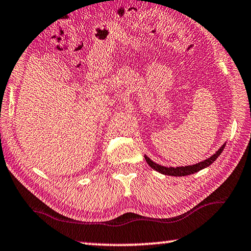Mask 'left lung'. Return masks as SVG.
<instances>
[{
  "label": "left lung",
  "instance_id": "8db88e82",
  "mask_svg": "<svg viewBox=\"0 0 251 251\" xmlns=\"http://www.w3.org/2000/svg\"><path fill=\"white\" fill-rule=\"evenodd\" d=\"M225 146H226V143H224V145L219 148V150L215 152L214 155H211L209 158H207L205 160L201 161V163H197L195 165H189V166H179V167H165V166H161V165L155 163V161H152L150 157L144 155L145 157V159L147 161V164L150 165V166L155 169L156 172H158L160 174H163V175H168V176H175V177H181V176H188V175H192V174L197 173L199 171H201V169L206 168L208 166H210V165L214 163V161L218 158L219 155L222 154V151H224Z\"/></svg>",
  "mask_w": 251,
  "mask_h": 251
}]
</instances>
